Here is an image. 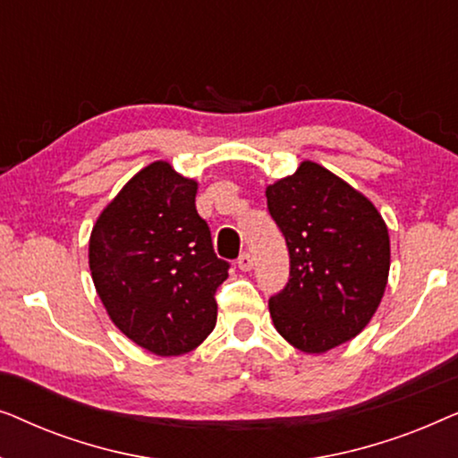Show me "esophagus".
Masks as SVG:
<instances>
[{
  "label": "esophagus",
  "mask_w": 458,
  "mask_h": 458,
  "mask_svg": "<svg viewBox=\"0 0 458 458\" xmlns=\"http://www.w3.org/2000/svg\"><path fill=\"white\" fill-rule=\"evenodd\" d=\"M237 267H240L242 271H250V268L254 267L252 254H250V252H242V254H240V259H237Z\"/></svg>",
  "instance_id": "1"
}]
</instances>
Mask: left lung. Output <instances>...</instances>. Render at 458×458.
Returning a JSON list of instances; mask_svg holds the SVG:
<instances>
[{
  "label": "left lung",
  "instance_id": "1",
  "mask_svg": "<svg viewBox=\"0 0 458 458\" xmlns=\"http://www.w3.org/2000/svg\"><path fill=\"white\" fill-rule=\"evenodd\" d=\"M267 206L290 252V279L268 298L275 329L309 354L359 335L390 273V235L377 208L310 160L267 187Z\"/></svg>",
  "mask_w": 458,
  "mask_h": 458
}]
</instances>
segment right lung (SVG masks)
Listing matches in <instances>:
<instances>
[{
    "label": "right lung",
    "mask_w": 458,
    "mask_h": 458,
    "mask_svg": "<svg viewBox=\"0 0 458 458\" xmlns=\"http://www.w3.org/2000/svg\"><path fill=\"white\" fill-rule=\"evenodd\" d=\"M198 183L152 162L99 215L89 240L93 284L118 329L158 356L185 354L216 325L229 262L196 210Z\"/></svg>",
    "instance_id": "right-lung-1"
}]
</instances>
